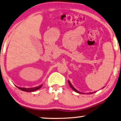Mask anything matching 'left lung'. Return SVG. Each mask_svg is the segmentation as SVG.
<instances>
[{
    "mask_svg": "<svg viewBox=\"0 0 121 121\" xmlns=\"http://www.w3.org/2000/svg\"><path fill=\"white\" fill-rule=\"evenodd\" d=\"M68 84H69V85L70 87H71L72 88V89H73V90H74V91H75V92H78V93H80V92H79V91H77V90L76 89H74V87H73V86L72 85H71V82H69V80H68ZM93 93H95V92H93ZM92 93V92H91V93H90V94H92V93Z\"/></svg>",
    "mask_w": 121,
    "mask_h": 121,
    "instance_id": "obj_1",
    "label": "left lung"
}]
</instances>
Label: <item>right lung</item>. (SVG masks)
<instances>
[{"label": "right lung", "mask_w": 121, "mask_h": 121, "mask_svg": "<svg viewBox=\"0 0 121 121\" xmlns=\"http://www.w3.org/2000/svg\"><path fill=\"white\" fill-rule=\"evenodd\" d=\"M42 85H39V86H37V87H31V88H25V87H17L19 89H20L21 90H22L23 91H26V92H34L36 91V90H39V89L42 87Z\"/></svg>", "instance_id": "1"}]
</instances>
